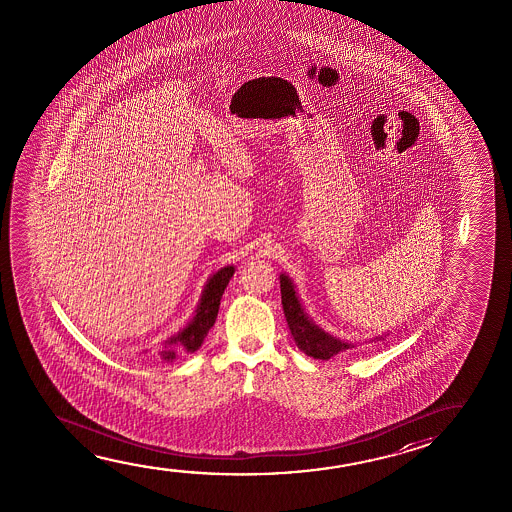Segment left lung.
I'll return each mask as SVG.
<instances>
[{
  "mask_svg": "<svg viewBox=\"0 0 512 512\" xmlns=\"http://www.w3.org/2000/svg\"><path fill=\"white\" fill-rule=\"evenodd\" d=\"M280 289H282L283 313H285V319L289 324L290 333L294 336L297 347L303 350L306 356L326 361V359H331L336 354H340L343 350L354 347V345L338 340L326 331H322L306 315L303 306L297 299L296 290H294V285L290 282L289 276L280 275ZM375 340H382V336H378Z\"/></svg>",
  "mask_w": 512,
  "mask_h": 512,
  "instance_id": "obj_1",
  "label": "left lung"
}]
</instances>
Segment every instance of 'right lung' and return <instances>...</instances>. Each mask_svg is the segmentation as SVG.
<instances>
[{"label":"right lung","mask_w":512,"mask_h":512,"mask_svg":"<svg viewBox=\"0 0 512 512\" xmlns=\"http://www.w3.org/2000/svg\"><path fill=\"white\" fill-rule=\"evenodd\" d=\"M232 275H234V266H227L222 267L218 273L209 278V282L206 283V289H204L202 297H200L197 312L193 315V319L190 320V324L185 329H181L176 336H172V338L165 341V347L160 352L165 361L176 359V352H178L176 347L185 350V352L199 350L202 341L208 336L209 329L215 324L223 290L229 285Z\"/></svg>","instance_id":"obj_1"}]
</instances>
